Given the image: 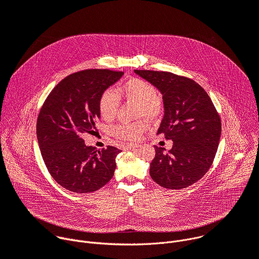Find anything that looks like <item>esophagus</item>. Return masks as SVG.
Listing matches in <instances>:
<instances>
[{"label": "esophagus", "instance_id": "34e87169", "mask_svg": "<svg viewBox=\"0 0 259 259\" xmlns=\"http://www.w3.org/2000/svg\"><path fill=\"white\" fill-rule=\"evenodd\" d=\"M140 144L139 143H129L126 145L127 149H136V147H139Z\"/></svg>", "mask_w": 259, "mask_h": 259}]
</instances>
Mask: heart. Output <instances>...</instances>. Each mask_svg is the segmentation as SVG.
Listing matches in <instances>:
<instances>
[{
    "mask_svg": "<svg viewBox=\"0 0 259 259\" xmlns=\"http://www.w3.org/2000/svg\"><path fill=\"white\" fill-rule=\"evenodd\" d=\"M120 94L130 102L137 103L136 117H144L152 122L160 119L164 112V103L157 95L156 87L143 79L131 78L119 88ZM119 107V99L112 89L104 90L98 101L100 116L104 120L115 118ZM149 127L146 121L139 120L132 123H120L110 129L112 135L121 140L135 141Z\"/></svg>",
    "mask_w": 259,
    "mask_h": 259,
    "instance_id": "b5f03b06",
    "label": "heart"
}]
</instances>
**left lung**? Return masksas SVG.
<instances>
[{"mask_svg": "<svg viewBox=\"0 0 259 259\" xmlns=\"http://www.w3.org/2000/svg\"><path fill=\"white\" fill-rule=\"evenodd\" d=\"M134 71L161 91L165 115L157 134L173 141L168 153L155 145L151 177L165 189L188 188L207 173L214 161L220 117L207 92L194 80L170 71Z\"/></svg>", "mask_w": 259, "mask_h": 259, "instance_id": "1", "label": "left lung"}]
</instances>
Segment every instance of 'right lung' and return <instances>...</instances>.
Segmentation results:
<instances>
[{
    "label": "right lung",
    "mask_w": 259,
    "mask_h": 259,
    "mask_svg": "<svg viewBox=\"0 0 259 259\" xmlns=\"http://www.w3.org/2000/svg\"><path fill=\"white\" fill-rule=\"evenodd\" d=\"M123 75L98 68L73 72L53 88L41 107L36 120L41 154L50 175L67 191L92 193L114 176L121 150L108 145L97 151L85 145L82 136L95 132L99 97Z\"/></svg>",
    "instance_id": "1"
}]
</instances>
